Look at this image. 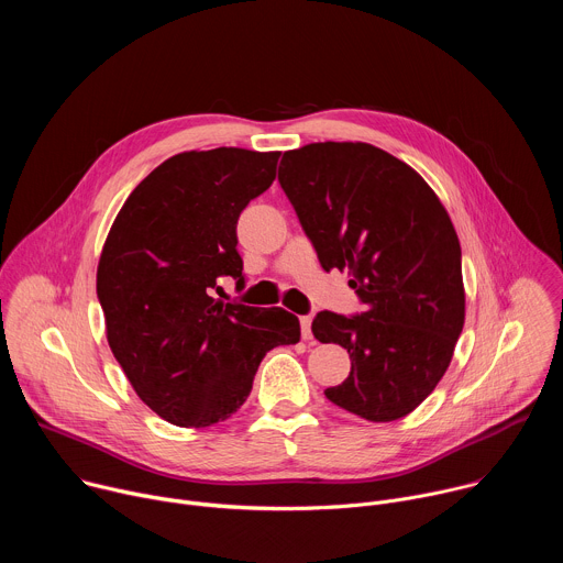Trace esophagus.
Here are the masks:
<instances>
[{"mask_svg": "<svg viewBox=\"0 0 563 563\" xmlns=\"http://www.w3.org/2000/svg\"><path fill=\"white\" fill-rule=\"evenodd\" d=\"M300 332H302V339L309 343L313 341V334H311V316H302L300 318Z\"/></svg>", "mask_w": 563, "mask_h": 563, "instance_id": "obj_1", "label": "esophagus"}]
</instances>
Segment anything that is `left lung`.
<instances>
[{
  "label": "left lung",
  "mask_w": 563,
  "mask_h": 563,
  "mask_svg": "<svg viewBox=\"0 0 563 563\" xmlns=\"http://www.w3.org/2000/svg\"><path fill=\"white\" fill-rule=\"evenodd\" d=\"M278 183L320 265L347 269L365 302L361 316L313 318V336L352 361L325 396L374 423L408 417L443 378L465 323L461 245L443 202L410 165L367 142L287 151Z\"/></svg>",
  "instance_id": "left-lung-1"
}]
</instances>
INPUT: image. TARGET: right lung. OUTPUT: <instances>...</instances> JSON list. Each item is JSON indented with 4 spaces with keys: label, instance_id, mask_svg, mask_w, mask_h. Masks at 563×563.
Instances as JSON below:
<instances>
[{
    "label": "right lung",
    "instance_id": "1",
    "mask_svg": "<svg viewBox=\"0 0 563 563\" xmlns=\"http://www.w3.org/2000/svg\"><path fill=\"white\" fill-rule=\"evenodd\" d=\"M280 151H183L155 167L118 211L98 263L107 341L131 387L165 421L209 428L245 404L256 369L300 341L283 307L213 296L243 280L235 222L269 189Z\"/></svg>",
    "mask_w": 563,
    "mask_h": 563
}]
</instances>
